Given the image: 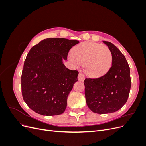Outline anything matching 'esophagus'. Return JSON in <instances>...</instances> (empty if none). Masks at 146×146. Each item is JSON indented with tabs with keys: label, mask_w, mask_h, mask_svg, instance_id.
Wrapping results in <instances>:
<instances>
[{
	"label": "esophagus",
	"mask_w": 146,
	"mask_h": 146,
	"mask_svg": "<svg viewBox=\"0 0 146 146\" xmlns=\"http://www.w3.org/2000/svg\"><path fill=\"white\" fill-rule=\"evenodd\" d=\"M78 80L81 82H83L85 80V76H84V75L82 73H79L78 76Z\"/></svg>",
	"instance_id": "34e87169"
}]
</instances>
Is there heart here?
<instances>
[{"instance_id":"1","label":"heart","mask_w":146,"mask_h":146,"mask_svg":"<svg viewBox=\"0 0 146 146\" xmlns=\"http://www.w3.org/2000/svg\"><path fill=\"white\" fill-rule=\"evenodd\" d=\"M69 58L76 66L84 65L85 73L92 78L104 76L113 63L112 53L107 46L91 42H83L75 47Z\"/></svg>"}]
</instances>
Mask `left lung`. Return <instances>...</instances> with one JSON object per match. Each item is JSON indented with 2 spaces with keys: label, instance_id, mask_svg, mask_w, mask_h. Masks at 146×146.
I'll list each match as a JSON object with an SVG mask.
<instances>
[{
  "label": "left lung",
  "instance_id": "left-lung-1",
  "mask_svg": "<svg viewBox=\"0 0 146 146\" xmlns=\"http://www.w3.org/2000/svg\"><path fill=\"white\" fill-rule=\"evenodd\" d=\"M103 42L112 53L111 67L104 76L84 81L88 107L92 112L101 114L120 110L126 103L131 88L130 70L125 56L113 44Z\"/></svg>",
  "mask_w": 146,
  "mask_h": 146
}]
</instances>
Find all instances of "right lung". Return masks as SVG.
Listing matches in <instances>:
<instances>
[{
  "mask_svg": "<svg viewBox=\"0 0 146 146\" xmlns=\"http://www.w3.org/2000/svg\"><path fill=\"white\" fill-rule=\"evenodd\" d=\"M78 41L47 38L30 50L21 76L22 94L29 107L43 116L64 113L67 99L78 81L77 70L66 68L69 50Z\"/></svg>",
  "mask_w": 146,
  "mask_h": 146,
  "instance_id": "add662e5",
  "label": "right lung"
}]
</instances>
